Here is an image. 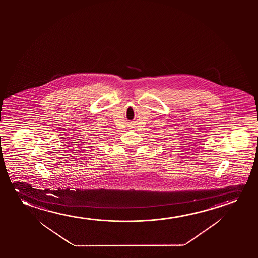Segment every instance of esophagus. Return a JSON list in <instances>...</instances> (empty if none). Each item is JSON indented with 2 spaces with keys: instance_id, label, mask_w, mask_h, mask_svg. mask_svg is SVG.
Returning <instances> with one entry per match:
<instances>
[{
  "instance_id": "34e87169",
  "label": "esophagus",
  "mask_w": 258,
  "mask_h": 258,
  "mask_svg": "<svg viewBox=\"0 0 258 258\" xmlns=\"http://www.w3.org/2000/svg\"><path fill=\"white\" fill-rule=\"evenodd\" d=\"M12 178H13V177H12Z\"/></svg>"
}]
</instances>
